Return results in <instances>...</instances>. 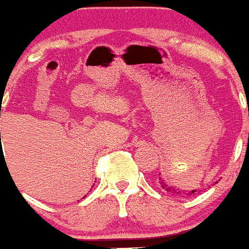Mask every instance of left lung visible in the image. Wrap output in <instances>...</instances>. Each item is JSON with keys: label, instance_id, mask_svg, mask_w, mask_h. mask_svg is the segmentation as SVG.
<instances>
[{"label": "left lung", "instance_id": "1", "mask_svg": "<svg viewBox=\"0 0 249 249\" xmlns=\"http://www.w3.org/2000/svg\"><path fill=\"white\" fill-rule=\"evenodd\" d=\"M159 182H160V186H161V189L162 190H165V191H167V192H171V194H176V195H192V194H195V190H192V191H180V190L178 189H176V187H174V186H170V185H167L166 182H165V181L162 180V178H159Z\"/></svg>", "mask_w": 249, "mask_h": 249}]
</instances>
